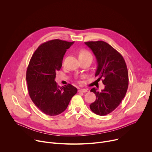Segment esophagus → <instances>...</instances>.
Masks as SVG:
<instances>
[{"label": "esophagus", "mask_w": 152, "mask_h": 152, "mask_svg": "<svg viewBox=\"0 0 152 152\" xmlns=\"http://www.w3.org/2000/svg\"><path fill=\"white\" fill-rule=\"evenodd\" d=\"M87 91H88L87 90H86V89H79L78 90L79 93H86V92H87Z\"/></svg>", "instance_id": "esophagus-1"}]
</instances>
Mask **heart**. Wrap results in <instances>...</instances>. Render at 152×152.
<instances>
[{
    "mask_svg": "<svg viewBox=\"0 0 152 152\" xmlns=\"http://www.w3.org/2000/svg\"><path fill=\"white\" fill-rule=\"evenodd\" d=\"M78 56L79 59H87V58H90L93 59V56L91 54L86 50L82 49L80 50L78 53Z\"/></svg>",
    "mask_w": 152,
    "mask_h": 152,
    "instance_id": "b5f03b06",
    "label": "heart"
}]
</instances>
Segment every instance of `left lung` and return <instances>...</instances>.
I'll use <instances>...</instances> for the list:
<instances>
[{
  "label": "left lung",
  "mask_w": 152,
  "mask_h": 152,
  "mask_svg": "<svg viewBox=\"0 0 152 152\" xmlns=\"http://www.w3.org/2000/svg\"><path fill=\"white\" fill-rule=\"evenodd\" d=\"M88 46L96 56L97 69L95 74L97 80L102 78L104 88L101 92L93 88L90 91L96 100L90 105L91 110L97 115H106L118 106L124 97L129 84L128 71L122 55L107 42L103 41H88Z\"/></svg>",
  "instance_id": "left-lung-1"
}]
</instances>
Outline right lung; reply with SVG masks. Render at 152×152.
<instances>
[{
    "instance_id": "1",
    "label": "right lung",
    "mask_w": 152,
    "mask_h": 152,
    "mask_svg": "<svg viewBox=\"0 0 152 152\" xmlns=\"http://www.w3.org/2000/svg\"><path fill=\"white\" fill-rule=\"evenodd\" d=\"M73 43L58 39L48 41L37 48L29 61L26 77L29 95L46 115L55 116L64 112L77 93V88L72 85L61 87L55 81L63 57Z\"/></svg>"
}]
</instances>
